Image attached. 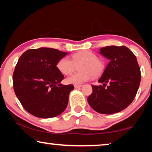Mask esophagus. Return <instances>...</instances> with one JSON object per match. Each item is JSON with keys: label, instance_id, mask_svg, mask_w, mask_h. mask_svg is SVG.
I'll return each mask as SVG.
<instances>
[{"label": "esophagus", "instance_id": "34e87169", "mask_svg": "<svg viewBox=\"0 0 152 152\" xmlns=\"http://www.w3.org/2000/svg\"><path fill=\"white\" fill-rule=\"evenodd\" d=\"M82 87V85H74V88L75 89H78V88H80Z\"/></svg>", "mask_w": 152, "mask_h": 152}]
</instances>
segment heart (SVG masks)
<instances>
[{"mask_svg": "<svg viewBox=\"0 0 152 152\" xmlns=\"http://www.w3.org/2000/svg\"><path fill=\"white\" fill-rule=\"evenodd\" d=\"M78 65L80 71L76 72L66 78V83L71 85H79L90 80L92 76L98 77L104 69V62L92 52L82 50L72 55V60L67 57L60 58L56 63V68L64 75H69Z\"/></svg>", "mask_w": 152, "mask_h": 152, "instance_id": "1", "label": "heart"}]
</instances>
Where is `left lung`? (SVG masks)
I'll list each match as a JSON object with an SVG mask.
<instances>
[{
    "label": "left lung",
    "instance_id": "obj_1",
    "mask_svg": "<svg viewBox=\"0 0 152 152\" xmlns=\"http://www.w3.org/2000/svg\"><path fill=\"white\" fill-rule=\"evenodd\" d=\"M99 53L109 63L98 80L103 86L92 85L93 92L87 101L101 114L119 113L134 99L141 82V70L136 56L126 46L104 47Z\"/></svg>",
    "mask_w": 152,
    "mask_h": 152
}]
</instances>
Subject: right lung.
<instances>
[{
	"instance_id": "right-lung-1",
	"label": "right lung",
	"mask_w": 152,
	"mask_h": 152,
	"mask_svg": "<svg viewBox=\"0 0 152 152\" xmlns=\"http://www.w3.org/2000/svg\"><path fill=\"white\" fill-rule=\"evenodd\" d=\"M67 54L39 48L25 51L18 60L13 74V89L24 109L33 116L54 117L66 108L74 87L61 84L64 76L56 63Z\"/></svg>"
}]
</instances>
